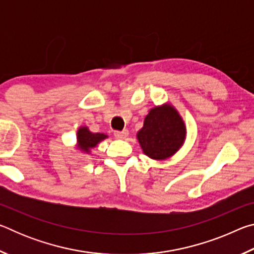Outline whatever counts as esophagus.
Wrapping results in <instances>:
<instances>
[{
    "label": "esophagus",
    "mask_w": 254,
    "mask_h": 254,
    "mask_svg": "<svg viewBox=\"0 0 254 254\" xmlns=\"http://www.w3.org/2000/svg\"><path fill=\"white\" fill-rule=\"evenodd\" d=\"M127 135H128V131L127 130L114 131V136L117 137V139H126Z\"/></svg>",
    "instance_id": "1"
}]
</instances>
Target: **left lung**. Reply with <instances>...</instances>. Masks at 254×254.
<instances>
[{
	"instance_id": "left-lung-1",
	"label": "left lung",
	"mask_w": 254,
	"mask_h": 254,
	"mask_svg": "<svg viewBox=\"0 0 254 254\" xmlns=\"http://www.w3.org/2000/svg\"><path fill=\"white\" fill-rule=\"evenodd\" d=\"M136 137L144 154L154 160H165L182 148L186 126L173 105L163 104L150 110Z\"/></svg>"
}]
</instances>
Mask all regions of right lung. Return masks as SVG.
I'll return each mask as SVG.
<instances>
[{
  "instance_id": "add662e5",
  "label": "right lung",
  "mask_w": 254,
  "mask_h": 254,
  "mask_svg": "<svg viewBox=\"0 0 254 254\" xmlns=\"http://www.w3.org/2000/svg\"><path fill=\"white\" fill-rule=\"evenodd\" d=\"M107 135L104 133H93L87 127H80L77 132V147L80 151L89 153L91 149L95 148L102 140L106 139Z\"/></svg>"
}]
</instances>
